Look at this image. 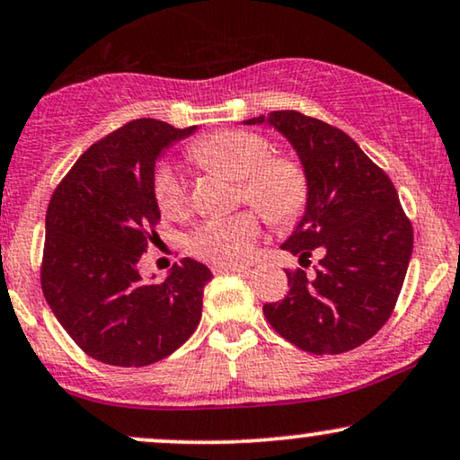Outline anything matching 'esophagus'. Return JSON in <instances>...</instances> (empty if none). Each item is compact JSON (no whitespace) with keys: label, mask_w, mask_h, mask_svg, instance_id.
<instances>
[{"label":"esophagus","mask_w":460,"mask_h":460,"mask_svg":"<svg viewBox=\"0 0 460 460\" xmlns=\"http://www.w3.org/2000/svg\"><path fill=\"white\" fill-rule=\"evenodd\" d=\"M214 274H226V272H248V265H212Z\"/></svg>","instance_id":"1"}]
</instances>
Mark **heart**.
<instances>
[{
    "mask_svg": "<svg viewBox=\"0 0 460 460\" xmlns=\"http://www.w3.org/2000/svg\"><path fill=\"white\" fill-rule=\"evenodd\" d=\"M190 156L203 167L223 171L237 180V201L257 209L268 223L287 226L306 212L311 181L300 160L272 154V143L244 128H225L192 141ZM154 199L164 216L186 212L188 190L173 164L154 173ZM261 235L252 212L212 218L190 234L188 248L195 257L218 265H235L251 254Z\"/></svg>",
    "mask_w": 460,
    "mask_h": 460,
    "instance_id": "b5f03b06",
    "label": "heart"
}]
</instances>
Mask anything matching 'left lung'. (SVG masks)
Masks as SVG:
<instances>
[{"label": "left lung", "instance_id": "obj_1", "mask_svg": "<svg viewBox=\"0 0 460 460\" xmlns=\"http://www.w3.org/2000/svg\"><path fill=\"white\" fill-rule=\"evenodd\" d=\"M296 147L311 181L306 212L283 248L311 263L314 276L285 270L289 291L263 306L265 319L308 353H345L384 328L405 283L413 226L384 169L347 132L300 111L265 118Z\"/></svg>", "mask_w": 460, "mask_h": 460}]
</instances>
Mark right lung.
I'll list each match as a JSON object with an SVG mask.
<instances>
[{
  "mask_svg": "<svg viewBox=\"0 0 460 460\" xmlns=\"http://www.w3.org/2000/svg\"><path fill=\"white\" fill-rule=\"evenodd\" d=\"M190 132L195 126L132 119L83 152L49 201L42 293L70 339L98 362H158L201 319L208 265L184 259L158 285L139 274L141 254L160 242L156 158Z\"/></svg>",
  "mask_w": 460,
  "mask_h": 460,
  "instance_id": "obj_1",
  "label": "right lung"
}]
</instances>
